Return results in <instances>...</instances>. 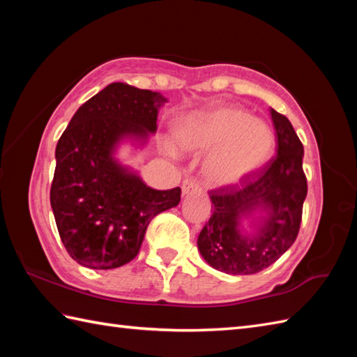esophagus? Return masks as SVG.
I'll return each instance as SVG.
<instances>
[{"instance_id":"34e87169","label":"esophagus","mask_w":357,"mask_h":357,"mask_svg":"<svg viewBox=\"0 0 357 357\" xmlns=\"http://www.w3.org/2000/svg\"><path fill=\"white\" fill-rule=\"evenodd\" d=\"M199 192V184L196 181H184L183 184V195H192V193H198Z\"/></svg>"}]
</instances>
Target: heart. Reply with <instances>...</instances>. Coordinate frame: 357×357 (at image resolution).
<instances>
[{"instance_id":"heart-1","label":"heart","mask_w":357,"mask_h":357,"mask_svg":"<svg viewBox=\"0 0 357 357\" xmlns=\"http://www.w3.org/2000/svg\"><path fill=\"white\" fill-rule=\"evenodd\" d=\"M172 132L184 153L211 150L204 174L216 187L234 185L259 172L276 147L271 126L239 105H213L187 113L174 121Z\"/></svg>"}]
</instances>
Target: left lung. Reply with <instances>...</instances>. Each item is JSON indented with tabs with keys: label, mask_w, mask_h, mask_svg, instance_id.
Returning a JSON list of instances; mask_svg holds the SVG:
<instances>
[{
	"label": "left lung",
	"mask_w": 357,
	"mask_h": 357,
	"mask_svg": "<svg viewBox=\"0 0 357 357\" xmlns=\"http://www.w3.org/2000/svg\"><path fill=\"white\" fill-rule=\"evenodd\" d=\"M278 155L262 170L210 192L213 215L198 236L211 267L227 275H255L276 262L298 238L307 178L304 146L287 116L271 109ZM248 218L254 231L241 229Z\"/></svg>",
	"instance_id": "obj_1"
}]
</instances>
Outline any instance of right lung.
Returning <instances> with one entry per match:
<instances>
[{
    "label": "right lung",
    "instance_id": "obj_1",
    "mask_svg": "<svg viewBox=\"0 0 357 357\" xmlns=\"http://www.w3.org/2000/svg\"><path fill=\"white\" fill-rule=\"evenodd\" d=\"M165 102L158 92L112 82L81 105L59 138L50 206L67 253L82 267L130 262L151 219L179 204V187L155 190L115 158L121 142H147Z\"/></svg>",
    "mask_w": 357,
    "mask_h": 357
}]
</instances>
